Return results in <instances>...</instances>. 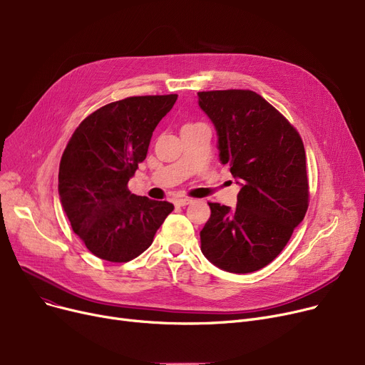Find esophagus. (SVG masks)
I'll return each instance as SVG.
<instances>
[{
    "label": "esophagus",
    "mask_w": 365,
    "mask_h": 365,
    "mask_svg": "<svg viewBox=\"0 0 365 365\" xmlns=\"http://www.w3.org/2000/svg\"><path fill=\"white\" fill-rule=\"evenodd\" d=\"M194 200L192 198H176L175 200V205H178V207H185V205H189L190 202H192Z\"/></svg>",
    "instance_id": "obj_1"
}]
</instances>
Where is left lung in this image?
<instances>
[{
    "mask_svg": "<svg viewBox=\"0 0 365 365\" xmlns=\"http://www.w3.org/2000/svg\"><path fill=\"white\" fill-rule=\"evenodd\" d=\"M198 105L216 128L220 163L241 186L235 208L208 204L201 252L226 272L259 271L282 252L308 210L303 142L255 91H200Z\"/></svg>",
    "mask_w": 365,
    "mask_h": 365,
    "instance_id": "8db88e82",
    "label": "left lung"
}]
</instances>
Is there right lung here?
Wrapping results in <instances>:
<instances>
[{"instance_id":"right-lung-1","label":"right lung","mask_w":365,"mask_h":365,"mask_svg":"<svg viewBox=\"0 0 365 365\" xmlns=\"http://www.w3.org/2000/svg\"><path fill=\"white\" fill-rule=\"evenodd\" d=\"M176 101L178 94H165L112 102L72 134L61 160L59 197L73 232L94 256L108 262L138 257L175 208L131 194L127 183Z\"/></svg>"}]
</instances>
